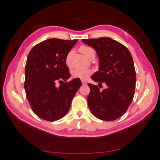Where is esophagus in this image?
Listing matches in <instances>:
<instances>
[{
    "mask_svg": "<svg viewBox=\"0 0 160 160\" xmlns=\"http://www.w3.org/2000/svg\"><path fill=\"white\" fill-rule=\"evenodd\" d=\"M81 82H82V84H83V85H86V84H87L86 81H83V80L81 81Z\"/></svg>",
    "mask_w": 160,
    "mask_h": 160,
    "instance_id": "34e87169",
    "label": "esophagus"
}]
</instances>
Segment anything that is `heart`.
<instances>
[{
  "instance_id": "heart-1",
  "label": "heart",
  "mask_w": 160,
  "mask_h": 160,
  "mask_svg": "<svg viewBox=\"0 0 160 160\" xmlns=\"http://www.w3.org/2000/svg\"><path fill=\"white\" fill-rule=\"evenodd\" d=\"M79 51L83 55L88 58L92 52H94V49L91 47H86V46H81L79 48ZM92 72V70L90 69H76L72 71V74L74 78H77L82 80L87 79Z\"/></svg>"
}]
</instances>
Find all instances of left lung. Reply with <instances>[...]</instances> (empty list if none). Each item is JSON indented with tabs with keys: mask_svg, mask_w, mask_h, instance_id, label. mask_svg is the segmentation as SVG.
Here are the masks:
<instances>
[{
	"mask_svg": "<svg viewBox=\"0 0 160 160\" xmlns=\"http://www.w3.org/2000/svg\"><path fill=\"white\" fill-rule=\"evenodd\" d=\"M82 41L94 49L98 58V70L91 79L107 86L100 91L95 85L88 84V107L98 119H118L125 114L134 96L136 75L132 56L125 46L108 37Z\"/></svg>",
	"mask_w": 160,
	"mask_h": 160,
	"instance_id": "obj_1",
	"label": "left lung"
}]
</instances>
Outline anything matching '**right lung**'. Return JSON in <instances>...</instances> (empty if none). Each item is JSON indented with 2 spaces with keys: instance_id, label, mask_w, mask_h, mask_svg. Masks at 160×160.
<instances>
[{
  "instance_id": "add662e5",
  "label": "right lung",
  "mask_w": 160,
  "mask_h": 160,
  "mask_svg": "<svg viewBox=\"0 0 160 160\" xmlns=\"http://www.w3.org/2000/svg\"><path fill=\"white\" fill-rule=\"evenodd\" d=\"M77 42L48 39L35 45L28 55L24 90L32 110L42 119L55 121L63 118L82 85L77 78L66 82L70 77L66 58ZM62 80L64 85L56 87L55 83Z\"/></svg>"
}]
</instances>
